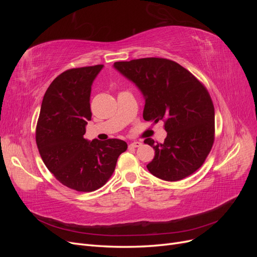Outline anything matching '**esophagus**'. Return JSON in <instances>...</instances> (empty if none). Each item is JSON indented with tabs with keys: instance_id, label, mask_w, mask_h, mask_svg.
I'll return each mask as SVG.
<instances>
[{
	"instance_id": "esophagus-1",
	"label": "esophagus",
	"mask_w": 257,
	"mask_h": 257,
	"mask_svg": "<svg viewBox=\"0 0 257 257\" xmlns=\"http://www.w3.org/2000/svg\"><path fill=\"white\" fill-rule=\"evenodd\" d=\"M143 144L141 142H133L132 144H130V148H137V147H141Z\"/></svg>"
}]
</instances>
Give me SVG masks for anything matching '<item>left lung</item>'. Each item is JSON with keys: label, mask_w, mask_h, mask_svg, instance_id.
Returning <instances> with one entry per match:
<instances>
[{"label": "left lung", "mask_w": 257, "mask_h": 257, "mask_svg": "<svg viewBox=\"0 0 257 257\" xmlns=\"http://www.w3.org/2000/svg\"><path fill=\"white\" fill-rule=\"evenodd\" d=\"M113 66L141 89L144 119L164 121L163 144L145 143L155 151L149 172L162 180L179 181L201 167L214 143V107L207 88L188 69L164 58L115 62Z\"/></svg>", "instance_id": "8db88e82"}]
</instances>
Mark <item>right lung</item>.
Segmentation results:
<instances>
[{
  "label": "right lung",
  "instance_id": "1",
  "mask_svg": "<svg viewBox=\"0 0 257 257\" xmlns=\"http://www.w3.org/2000/svg\"><path fill=\"white\" fill-rule=\"evenodd\" d=\"M102 68L98 64L60 74L45 93L37 120L36 145L46 167L59 182L78 192L102 188L127 149L121 139L89 143L83 138L92 115L91 85Z\"/></svg>",
  "mask_w": 257,
  "mask_h": 257
}]
</instances>
